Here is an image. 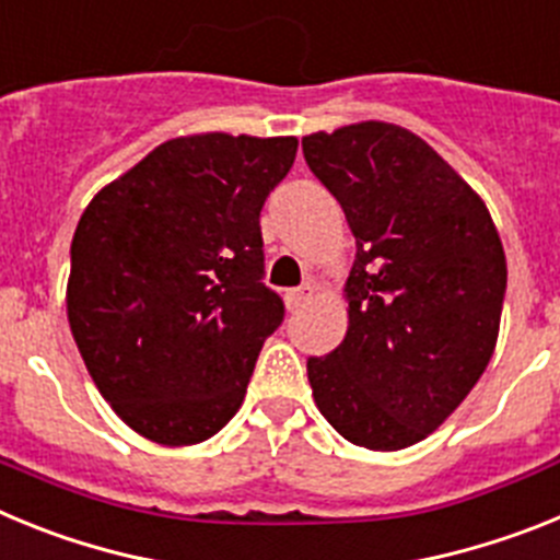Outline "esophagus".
Listing matches in <instances>:
<instances>
[{"label":"esophagus","instance_id":"1","mask_svg":"<svg viewBox=\"0 0 560 560\" xmlns=\"http://www.w3.org/2000/svg\"><path fill=\"white\" fill-rule=\"evenodd\" d=\"M311 294H314V285H311V283L300 285V289L285 291V305H289V311H296V308H300V305L308 303Z\"/></svg>","mask_w":560,"mask_h":560}]
</instances>
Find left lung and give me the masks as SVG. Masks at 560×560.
Listing matches in <instances>:
<instances>
[{"label":"left lung","instance_id":"obj_1","mask_svg":"<svg viewBox=\"0 0 560 560\" xmlns=\"http://www.w3.org/2000/svg\"><path fill=\"white\" fill-rule=\"evenodd\" d=\"M355 237L348 334L308 359L314 400L370 452L420 443L463 404L497 348L508 264L468 182L418 133L353 122L303 137Z\"/></svg>","mask_w":560,"mask_h":560}]
</instances>
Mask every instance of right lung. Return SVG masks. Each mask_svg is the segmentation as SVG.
<instances>
[{"mask_svg": "<svg viewBox=\"0 0 560 560\" xmlns=\"http://www.w3.org/2000/svg\"><path fill=\"white\" fill-rule=\"evenodd\" d=\"M296 137L192 133L89 201L67 316L103 398L142 438L192 446L241 409L283 300L264 283V201Z\"/></svg>", "mask_w": 560, "mask_h": 560, "instance_id": "right-lung-1", "label": "right lung"}]
</instances>
